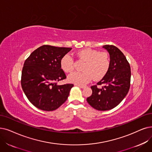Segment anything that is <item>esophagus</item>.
Masks as SVG:
<instances>
[{"label":"esophagus","instance_id":"obj_1","mask_svg":"<svg viewBox=\"0 0 152 152\" xmlns=\"http://www.w3.org/2000/svg\"><path fill=\"white\" fill-rule=\"evenodd\" d=\"M76 86H77V87H80V88H84L85 87H86V86H82V85H76Z\"/></svg>","mask_w":152,"mask_h":152}]
</instances>
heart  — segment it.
<instances>
[{
    "mask_svg": "<svg viewBox=\"0 0 152 152\" xmlns=\"http://www.w3.org/2000/svg\"><path fill=\"white\" fill-rule=\"evenodd\" d=\"M76 56L84 61V64L82 72H74L68 77L71 83L84 85L93 78L96 80H100L107 75L110 68V58L105 52L86 48L77 51ZM60 66L65 72L71 73L74 70V60L69 55H65L60 60Z\"/></svg>",
    "mask_w": 152,
    "mask_h": 152,
    "instance_id": "b5f03b06",
    "label": "heart"
}]
</instances>
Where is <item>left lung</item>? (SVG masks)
<instances>
[{
  "mask_svg": "<svg viewBox=\"0 0 152 152\" xmlns=\"http://www.w3.org/2000/svg\"><path fill=\"white\" fill-rule=\"evenodd\" d=\"M103 48L110 54V68L100 82L91 87L92 94L88 97L87 101L96 110L105 111L117 106L128 94L131 70L125 56L117 47L106 45ZM99 85L102 87H99Z\"/></svg>",
  "mask_w": 152,
  "mask_h": 152,
  "instance_id": "left-lung-1",
  "label": "left lung"
}]
</instances>
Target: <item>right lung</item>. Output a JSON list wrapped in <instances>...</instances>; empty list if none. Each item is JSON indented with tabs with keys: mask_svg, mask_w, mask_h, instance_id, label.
Masks as SVG:
<instances>
[{
	"mask_svg": "<svg viewBox=\"0 0 152 152\" xmlns=\"http://www.w3.org/2000/svg\"><path fill=\"white\" fill-rule=\"evenodd\" d=\"M72 48L44 45L26 60L22 71L21 86L28 100L44 111H53L67 99L74 84L58 86L66 78L60 60Z\"/></svg>",
	"mask_w": 152,
	"mask_h": 152,
	"instance_id": "add662e5",
	"label": "right lung"
}]
</instances>
